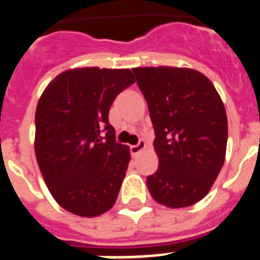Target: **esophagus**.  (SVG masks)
I'll use <instances>...</instances> for the list:
<instances>
[{
    "mask_svg": "<svg viewBox=\"0 0 260 260\" xmlns=\"http://www.w3.org/2000/svg\"><path fill=\"white\" fill-rule=\"evenodd\" d=\"M145 146H146V144H145V140L140 139L139 142H137V145H132V146H129L131 155L136 156V155H137V154L140 153V151L144 150Z\"/></svg>",
    "mask_w": 260,
    "mask_h": 260,
    "instance_id": "34e87169",
    "label": "esophagus"
}]
</instances>
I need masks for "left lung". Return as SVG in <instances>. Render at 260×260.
<instances>
[{
	"label": "left lung",
	"mask_w": 260,
	"mask_h": 260,
	"mask_svg": "<svg viewBox=\"0 0 260 260\" xmlns=\"http://www.w3.org/2000/svg\"><path fill=\"white\" fill-rule=\"evenodd\" d=\"M147 102L159 158L147 176L151 197L171 209L188 207L209 193L224 165L228 123L215 86L196 70L133 69Z\"/></svg>",
	"instance_id": "obj_1"
}]
</instances>
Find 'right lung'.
Returning <instances> with one entry per match:
<instances>
[{
	"label": "right lung",
	"mask_w": 260,
	"mask_h": 260,
	"mask_svg": "<svg viewBox=\"0 0 260 260\" xmlns=\"http://www.w3.org/2000/svg\"><path fill=\"white\" fill-rule=\"evenodd\" d=\"M129 70L85 67L59 74L37 104L35 153L58 205L93 217L115 203L131 160L116 142L109 111L135 83Z\"/></svg>",
	"instance_id": "right-lung-1"
}]
</instances>
